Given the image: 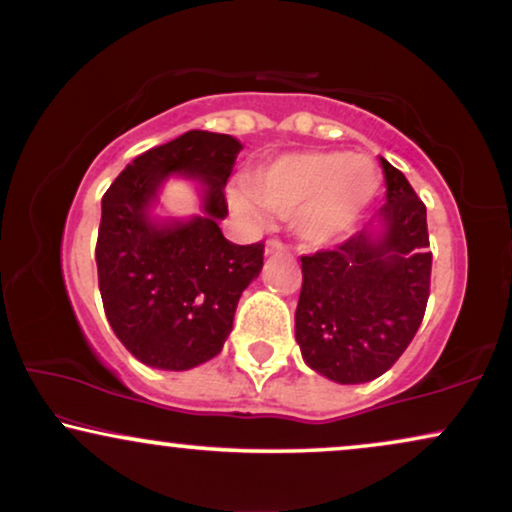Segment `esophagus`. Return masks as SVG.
Wrapping results in <instances>:
<instances>
[{
  "mask_svg": "<svg viewBox=\"0 0 512 512\" xmlns=\"http://www.w3.org/2000/svg\"><path fill=\"white\" fill-rule=\"evenodd\" d=\"M279 251H286V244L282 240H268V242H265V254H279Z\"/></svg>",
  "mask_w": 512,
  "mask_h": 512,
  "instance_id": "obj_1",
  "label": "esophagus"
}]
</instances>
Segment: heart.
I'll return each mask as SVG.
<instances>
[{
    "mask_svg": "<svg viewBox=\"0 0 512 512\" xmlns=\"http://www.w3.org/2000/svg\"><path fill=\"white\" fill-rule=\"evenodd\" d=\"M377 186L380 177L368 158L342 151H300L263 165L251 181H237L230 200L254 219H263L265 207L293 216L300 240L328 244L354 226Z\"/></svg>",
    "mask_w": 512,
    "mask_h": 512,
    "instance_id": "obj_1",
    "label": "heart"
}]
</instances>
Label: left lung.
<instances>
[{"instance_id": "left-lung-1", "label": "left lung", "mask_w": 512, "mask_h": 512, "mask_svg": "<svg viewBox=\"0 0 512 512\" xmlns=\"http://www.w3.org/2000/svg\"><path fill=\"white\" fill-rule=\"evenodd\" d=\"M382 160L387 202L380 230L363 226L303 261L296 340L312 370L361 384L394 366L415 338L431 286L426 207L401 170Z\"/></svg>"}]
</instances>
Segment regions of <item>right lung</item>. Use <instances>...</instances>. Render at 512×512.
<instances>
[{"instance_id":"right-lung-1","label":"right lung","mask_w":512,"mask_h":512,"mask_svg":"<svg viewBox=\"0 0 512 512\" xmlns=\"http://www.w3.org/2000/svg\"><path fill=\"white\" fill-rule=\"evenodd\" d=\"M242 144L230 135L188 130L137 156L102 198L97 282L116 338L151 368L188 370L223 349L242 291L263 268V242L223 237L226 181ZM170 173L206 188V214L158 227L145 209Z\"/></svg>"}]
</instances>
